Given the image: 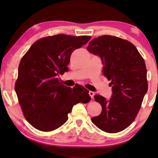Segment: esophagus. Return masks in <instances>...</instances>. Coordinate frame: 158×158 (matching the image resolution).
<instances>
[{"instance_id":"obj_1","label":"esophagus","mask_w":158,"mask_h":158,"mask_svg":"<svg viewBox=\"0 0 158 158\" xmlns=\"http://www.w3.org/2000/svg\"><path fill=\"white\" fill-rule=\"evenodd\" d=\"M94 94H95V93L94 92H92V91H89V95L90 96V97H91L92 98H94Z\"/></svg>"}]
</instances>
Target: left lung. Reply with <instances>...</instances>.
Masks as SVG:
<instances>
[{
  "instance_id": "left-lung-1",
  "label": "left lung",
  "mask_w": 158,
  "mask_h": 158,
  "mask_svg": "<svg viewBox=\"0 0 158 158\" xmlns=\"http://www.w3.org/2000/svg\"><path fill=\"white\" fill-rule=\"evenodd\" d=\"M87 49L101 59L104 75L110 80L112 87L109 100L94 96L102 112L92 117V122L106 132H121L135 119L147 92L145 61L135 45L114 36L94 39Z\"/></svg>"
}]
</instances>
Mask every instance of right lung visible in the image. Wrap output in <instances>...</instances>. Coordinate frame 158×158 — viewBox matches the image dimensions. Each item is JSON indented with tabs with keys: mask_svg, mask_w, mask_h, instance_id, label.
<instances>
[{
	"mask_svg": "<svg viewBox=\"0 0 158 158\" xmlns=\"http://www.w3.org/2000/svg\"><path fill=\"white\" fill-rule=\"evenodd\" d=\"M91 36L58 35L33 43L18 67L15 90L25 118L36 129L49 132L62 126L78 102L88 103L89 91L65 86L58 77L69 70L70 55Z\"/></svg>",
	"mask_w": 158,
	"mask_h": 158,
	"instance_id": "right-lung-1",
	"label": "right lung"
}]
</instances>
